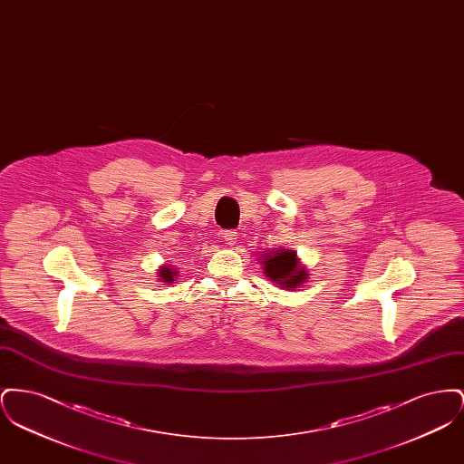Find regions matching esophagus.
<instances>
[{
  "mask_svg": "<svg viewBox=\"0 0 464 464\" xmlns=\"http://www.w3.org/2000/svg\"><path fill=\"white\" fill-rule=\"evenodd\" d=\"M237 240H238V235H237L235 229H226L224 231V242L227 243V245H235Z\"/></svg>",
  "mask_w": 464,
  "mask_h": 464,
  "instance_id": "1",
  "label": "esophagus"
}]
</instances>
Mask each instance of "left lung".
<instances>
[{
  "label": "left lung",
  "instance_id": "8db88e82",
  "mask_svg": "<svg viewBox=\"0 0 464 464\" xmlns=\"http://www.w3.org/2000/svg\"><path fill=\"white\" fill-rule=\"evenodd\" d=\"M261 263H265L266 276L288 290L297 287L299 284H303L308 278L306 269L297 266L295 252H292V250L273 252V254L266 256Z\"/></svg>",
  "mask_w": 464,
  "mask_h": 464
}]
</instances>
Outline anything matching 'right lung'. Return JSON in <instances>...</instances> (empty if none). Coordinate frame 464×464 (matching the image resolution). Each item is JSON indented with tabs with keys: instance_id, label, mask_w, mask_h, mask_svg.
<instances>
[{
	"instance_id": "obj_1",
	"label": "right lung",
	"mask_w": 464,
	"mask_h": 464,
	"mask_svg": "<svg viewBox=\"0 0 464 464\" xmlns=\"http://www.w3.org/2000/svg\"><path fill=\"white\" fill-rule=\"evenodd\" d=\"M160 276L163 278V282H169V284H172L174 282V276H176V271H172L169 266H165V267H161L160 269Z\"/></svg>"
}]
</instances>
